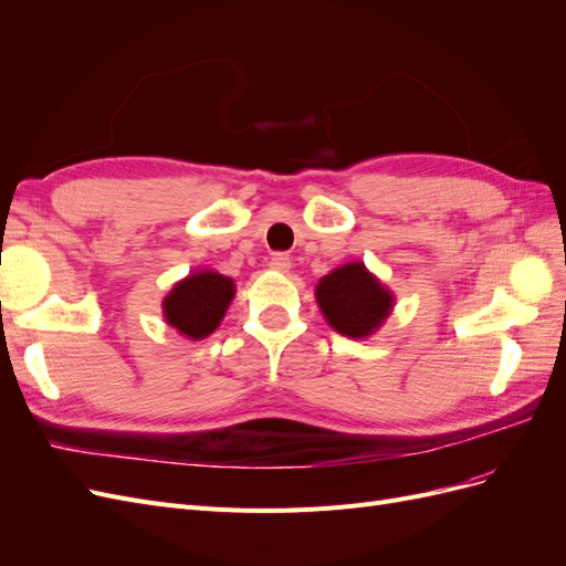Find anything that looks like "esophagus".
I'll return each mask as SVG.
<instances>
[{"label": "esophagus", "mask_w": 566, "mask_h": 566, "mask_svg": "<svg viewBox=\"0 0 566 566\" xmlns=\"http://www.w3.org/2000/svg\"><path fill=\"white\" fill-rule=\"evenodd\" d=\"M271 269H276V271H281V273H285L287 269H290V256L285 254V252H276L271 256Z\"/></svg>", "instance_id": "esophagus-1"}]
</instances>
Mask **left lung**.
<instances>
[{
	"instance_id": "1",
	"label": "left lung",
	"mask_w": 566,
	"mask_h": 566,
	"mask_svg": "<svg viewBox=\"0 0 566 566\" xmlns=\"http://www.w3.org/2000/svg\"><path fill=\"white\" fill-rule=\"evenodd\" d=\"M316 302L331 328L358 339L380 328L391 312L394 295L364 262H349L318 281Z\"/></svg>"
}]
</instances>
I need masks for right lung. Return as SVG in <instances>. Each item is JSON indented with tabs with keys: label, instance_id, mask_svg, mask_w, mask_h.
<instances>
[{
	"label": "right lung",
	"instance_id": "right-lung-1",
	"mask_svg": "<svg viewBox=\"0 0 566 566\" xmlns=\"http://www.w3.org/2000/svg\"><path fill=\"white\" fill-rule=\"evenodd\" d=\"M235 295L229 276L200 269L179 281L163 302L165 321L188 339H202L217 331Z\"/></svg>",
	"mask_w": 566,
	"mask_h": 566
}]
</instances>
